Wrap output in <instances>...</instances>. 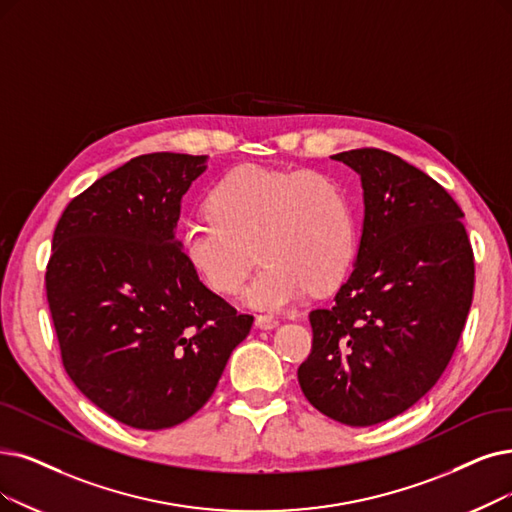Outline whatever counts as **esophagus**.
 Masks as SVG:
<instances>
[{"label": "esophagus", "instance_id": "34e87169", "mask_svg": "<svg viewBox=\"0 0 512 512\" xmlns=\"http://www.w3.org/2000/svg\"><path fill=\"white\" fill-rule=\"evenodd\" d=\"M277 325L279 321L271 315H256V327H260V330H273Z\"/></svg>", "mask_w": 512, "mask_h": 512}]
</instances>
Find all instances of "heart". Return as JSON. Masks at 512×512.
<instances>
[{
	"label": "heart",
	"mask_w": 512,
	"mask_h": 512,
	"mask_svg": "<svg viewBox=\"0 0 512 512\" xmlns=\"http://www.w3.org/2000/svg\"><path fill=\"white\" fill-rule=\"evenodd\" d=\"M206 208L208 216L182 224V258L208 290L235 296L256 243L264 267L245 292L252 309H288L311 285L332 290L353 262L351 201L325 174L241 166L216 182Z\"/></svg>",
	"instance_id": "heart-1"
}]
</instances>
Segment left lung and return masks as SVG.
<instances>
[{
  "label": "left lung",
  "mask_w": 512,
  "mask_h": 512,
  "mask_svg": "<svg viewBox=\"0 0 512 512\" xmlns=\"http://www.w3.org/2000/svg\"><path fill=\"white\" fill-rule=\"evenodd\" d=\"M332 159L361 176L363 233L330 309L311 311L304 397L349 426L391 420L437 384L473 302L475 260L462 210L401 157L353 149Z\"/></svg>",
  "instance_id": "8db88e82"
}]
</instances>
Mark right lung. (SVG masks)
Wrapping results in <instances>:
<instances>
[{
  "label": "right lung",
  "mask_w": 512,
  "mask_h": 512,
  "mask_svg": "<svg viewBox=\"0 0 512 512\" xmlns=\"http://www.w3.org/2000/svg\"><path fill=\"white\" fill-rule=\"evenodd\" d=\"M206 161L134 157L77 195L52 237L46 294L65 370L142 431L199 412L254 323L199 281L176 239L182 195Z\"/></svg>",
  "instance_id": "1"
}]
</instances>
